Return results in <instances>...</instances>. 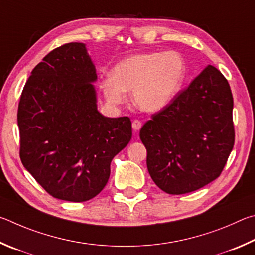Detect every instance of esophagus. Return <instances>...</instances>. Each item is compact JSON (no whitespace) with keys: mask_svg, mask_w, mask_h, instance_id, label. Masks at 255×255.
<instances>
[{"mask_svg":"<svg viewBox=\"0 0 255 255\" xmlns=\"http://www.w3.org/2000/svg\"><path fill=\"white\" fill-rule=\"evenodd\" d=\"M141 127H142V122L141 121H139V120H134L132 122V128H133V130L134 131H139L140 128H141Z\"/></svg>","mask_w":255,"mask_h":255,"instance_id":"34e87169","label":"esophagus"}]
</instances>
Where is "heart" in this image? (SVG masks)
I'll return each instance as SVG.
<instances>
[{"instance_id":"1","label":"heart","mask_w":255,"mask_h":255,"mask_svg":"<svg viewBox=\"0 0 255 255\" xmlns=\"http://www.w3.org/2000/svg\"><path fill=\"white\" fill-rule=\"evenodd\" d=\"M185 77L186 62L179 52L137 53L120 61L101 88L112 104L122 103L124 92H132L137 109L154 113L170 104Z\"/></svg>"}]
</instances>
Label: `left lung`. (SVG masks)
<instances>
[{
	"label": "left lung",
	"instance_id": "left-lung-1",
	"mask_svg": "<svg viewBox=\"0 0 255 255\" xmlns=\"http://www.w3.org/2000/svg\"><path fill=\"white\" fill-rule=\"evenodd\" d=\"M140 139L150 176L167 194L191 193L215 180L235 140L227 79L208 65L144 123Z\"/></svg>",
	"mask_w": 255,
	"mask_h": 255
}]
</instances>
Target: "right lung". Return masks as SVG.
<instances>
[{
  "instance_id": "right-lung-1",
  "label": "right lung",
  "mask_w": 255,
  "mask_h": 255,
  "mask_svg": "<svg viewBox=\"0 0 255 255\" xmlns=\"http://www.w3.org/2000/svg\"><path fill=\"white\" fill-rule=\"evenodd\" d=\"M95 66L80 42L53 49L31 71L17 109L22 164L52 197L86 202L107 184L132 137L130 118L97 111Z\"/></svg>"
}]
</instances>
